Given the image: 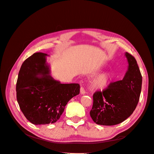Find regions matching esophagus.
Instances as JSON below:
<instances>
[{"instance_id": "esophagus-1", "label": "esophagus", "mask_w": 154, "mask_h": 154, "mask_svg": "<svg viewBox=\"0 0 154 154\" xmlns=\"http://www.w3.org/2000/svg\"><path fill=\"white\" fill-rule=\"evenodd\" d=\"M80 93L82 94H84L85 93V89L83 86H82L80 88Z\"/></svg>"}]
</instances>
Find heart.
<instances>
[{
	"mask_svg": "<svg viewBox=\"0 0 154 154\" xmlns=\"http://www.w3.org/2000/svg\"><path fill=\"white\" fill-rule=\"evenodd\" d=\"M110 81V75L109 74H103L97 76L93 81L92 85L94 88L97 89H104L109 85Z\"/></svg>",
	"mask_w": 154,
	"mask_h": 154,
	"instance_id": "1",
	"label": "heart"
}]
</instances>
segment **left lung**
Listing matches in <instances>:
<instances>
[{"label": "left lung", "instance_id": "obj_1", "mask_svg": "<svg viewBox=\"0 0 154 154\" xmlns=\"http://www.w3.org/2000/svg\"><path fill=\"white\" fill-rule=\"evenodd\" d=\"M128 69L122 80L110 83L93 94L91 117L96 124L111 126L122 123L136 109L141 91L142 76L136 60L125 53Z\"/></svg>", "mask_w": 154, "mask_h": 154}]
</instances>
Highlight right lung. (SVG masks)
I'll use <instances>...</instances> for the list:
<instances>
[{"instance_id":"obj_1","label":"right lung","mask_w":154,"mask_h":154,"mask_svg":"<svg viewBox=\"0 0 154 154\" xmlns=\"http://www.w3.org/2000/svg\"><path fill=\"white\" fill-rule=\"evenodd\" d=\"M46 56L36 53L27 58L20 67L16 85L20 109L34 125L57 122L68 101L80 94L78 83L62 84L49 75Z\"/></svg>"}]
</instances>
